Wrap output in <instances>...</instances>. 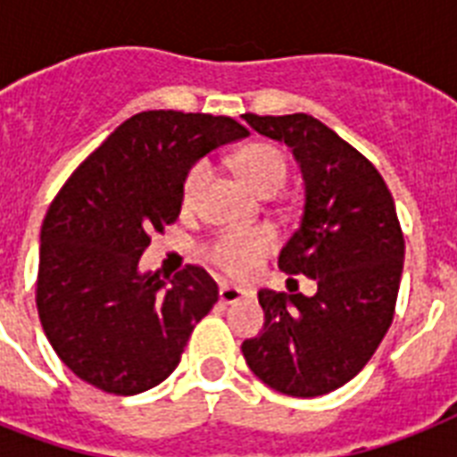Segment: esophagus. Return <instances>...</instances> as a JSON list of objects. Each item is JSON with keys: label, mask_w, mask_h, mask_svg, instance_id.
<instances>
[{"label": "esophagus", "mask_w": 457, "mask_h": 457, "mask_svg": "<svg viewBox=\"0 0 457 457\" xmlns=\"http://www.w3.org/2000/svg\"><path fill=\"white\" fill-rule=\"evenodd\" d=\"M246 296H249L246 289H239V287H232V285H220V303L225 305L239 303V301L246 299Z\"/></svg>", "instance_id": "obj_1"}]
</instances>
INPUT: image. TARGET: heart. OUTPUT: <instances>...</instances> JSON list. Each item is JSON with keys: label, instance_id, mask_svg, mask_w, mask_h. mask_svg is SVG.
I'll return each instance as SVG.
<instances>
[{"label": "heart", "instance_id": "1", "mask_svg": "<svg viewBox=\"0 0 457 457\" xmlns=\"http://www.w3.org/2000/svg\"><path fill=\"white\" fill-rule=\"evenodd\" d=\"M237 165L249 185L261 194L279 192L289 175L287 154L272 142H253L239 152ZM211 178V163L206 158L194 161L185 172L179 187V204L182 208H194L199 201L204 187ZM278 246V235L270 228H229L215 235V239L206 246V261L215 265L229 278H246L256 270L272 249Z\"/></svg>", "mask_w": 457, "mask_h": 457}]
</instances>
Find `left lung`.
Instances as JSON below:
<instances>
[{
	"instance_id": "obj_1",
	"label": "left lung",
	"mask_w": 457,
	"mask_h": 457,
	"mask_svg": "<svg viewBox=\"0 0 457 457\" xmlns=\"http://www.w3.org/2000/svg\"><path fill=\"white\" fill-rule=\"evenodd\" d=\"M244 120L292 146L301 163L303 215L279 253V268L315 279L318 292L261 289L263 332L244 341L242 353L270 389L322 396L368 365L391 327L403 272V229L379 170L318 118L244 113Z\"/></svg>"
}]
</instances>
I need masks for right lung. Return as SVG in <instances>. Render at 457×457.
Instances as JSON below:
<instances>
[{
	"mask_svg": "<svg viewBox=\"0 0 457 457\" xmlns=\"http://www.w3.org/2000/svg\"><path fill=\"white\" fill-rule=\"evenodd\" d=\"M249 130L235 118L142 111L63 182L39 235L37 312L46 339L82 382L116 396L161 384L218 301L199 265L165 285L139 256L179 215L187 168Z\"/></svg>",
	"mask_w": 457,
	"mask_h": 457,
	"instance_id": "obj_1",
	"label": "right lung"
}]
</instances>
